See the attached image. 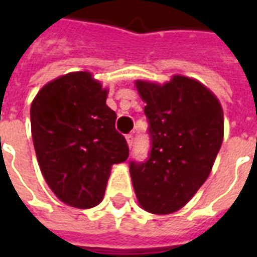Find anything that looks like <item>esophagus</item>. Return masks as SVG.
<instances>
[{"label":"esophagus","instance_id":"esophagus-1","mask_svg":"<svg viewBox=\"0 0 257 257\" xmlns=\"http://www.w3.org/2000/svg\"><path fill=\"white\" fill-rule=\"evenodd\" d=\"M125 139H126V143H128L129 147H132V145H134V135H126Z\"/></svg>","mask_w":257,"mask_h":257}]
</instances>
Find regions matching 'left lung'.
I'll use <instances>...</instances> for the list:
<instances>
[{"mask_svg":"<svg viewBox=\"0 0 257 257\" xmlns=\"http://www.w3.org/2000/svg\"><path fill=\"white\" fill-rule=\"evenodd\" d=\"M135 84L146 101L151 150L145 162H129V172L140 206L168 215L183 208L209 176L223 142V110L205 85L189 77Z\"/></svg>","mask_w":257,"mask_h":257,"instance_id":"1","label":"left lung"}]
</instances>
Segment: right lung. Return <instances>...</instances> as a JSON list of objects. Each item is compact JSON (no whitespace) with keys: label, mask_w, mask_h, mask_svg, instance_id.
<instances>
[{"label":"right lung","mask_w":257,"mask_h":257,"mask_svg":"<svg viewBox=\"0 0 257 257\" xmlns=\"http://www.w3.org/2000/svg\"><path fill=\"white\" fill-rule=\"evenodd\" d=\"M107 89L88 71L48 82L31 103V135L44 179L62 202L88 209L101 202L114 164L126 161V140Z\"/></svg>","instance_id":"obj_1"}]
</instances>
